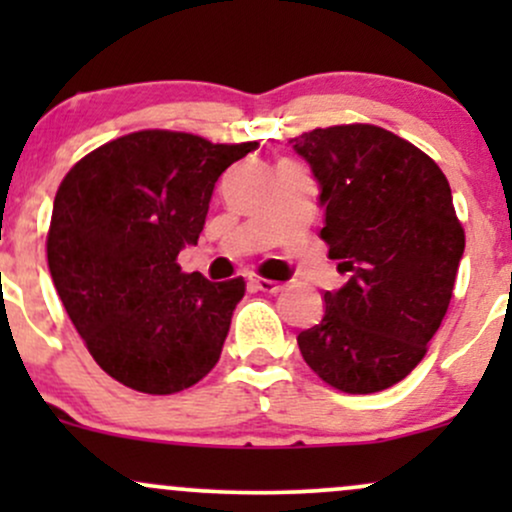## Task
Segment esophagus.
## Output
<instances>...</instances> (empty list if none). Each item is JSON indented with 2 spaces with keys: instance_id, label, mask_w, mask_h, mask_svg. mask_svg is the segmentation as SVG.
Segmentation results:
<instances>
[{
  "instance_id": "34e87169",
  "label": "esophagus",
  "mask_w": 512,
  "mask_h": 512,
  "mask_svg": "<svg viewBox=\"0 0 512 512\" xmlns=\"http://www.w3.org/2000/svg\"><path fill=\"white\" fill-rule=\"evenodd\" d=\"M248 284L252 286V289L257 291H264V293H279L284 286L279 284V281H272V279H262V276H248Z\"/></svg>"
}]
</instances>
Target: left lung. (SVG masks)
<instances>
[{"instance_id":"8db88e82","label":"left lung","mask_w":512,"mask_h":512,"mask_svg":"<svg viewBox=\"0 0 512 512\" xmlns=\"http://www.w3.org/2000/svg\"><path fill=\"white\" fill-rule=\"evenodd\" d=\"M291 144L320 187V238L349 274L325 291V315L298 334V349L337 390H387L424 358L448 313L464 252L448 178L375 125L313 129Z\"/></svg>"}]
</instances>
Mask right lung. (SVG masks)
Returning a JSON list of instances; mask_svg holds the SVG:
<instances>
[{
  "instance_id": "obj_1",
  "label": "right lung",
  "mask_w": 512,
  "mask_h": 512,
  "mask_svg": "<svg viewBox=\"0 0 512 512\" xmlns=\"http://www.w3.org/2000/svg\"><path fill=\"white\" fill-rule=\"evenodd\" d=\"M255 149L144 129L64 175L52 204L50 274L86 349L117 383L173 395L219 361L245 281L182 274L175 260L197 245L223 170Z\"/></svg>"
}]
</instances>
